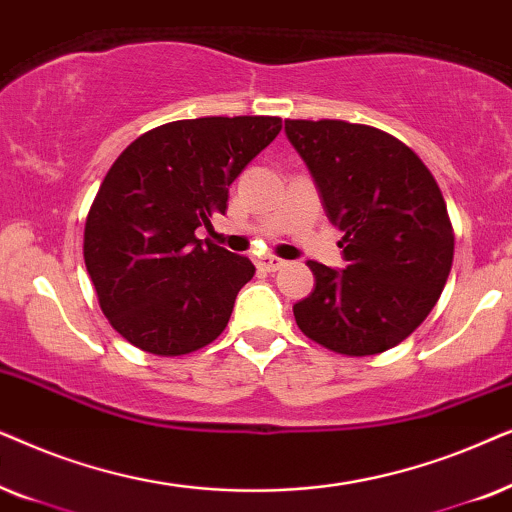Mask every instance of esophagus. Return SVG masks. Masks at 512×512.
<instances>
[{
  "label": "esophagus",
  "mask_w": 512,
  "mask_h": 512,
  "mask_svg": "<svg viewBox=\"0 0 512 512\" xmlns=\"http://www.w3.org/2000/svg\"><path fill=\"white\" fill-rule=\"evenodd\" d=\"M283 267H285V262L281 260V257H274V255L260 257V260H257V269H262V271H278Z\"/></svg>",
  "instance_id": "obj_1"
}]
</instances>
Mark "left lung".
I'll use <instances>...</instances> for the list:
<instances>
[{
  "label": "left lung",
  "mask_w": 512,
  "mask_h": 512,
  "mask_svg": "<svg viewBox=\"0 0 512 512\" xmlns=\"http://www.w3.org/2000/svg\"><path fill=\"white\" fill-rule=\"evenodd\" d=\"M285 135L342 231L346 269L309 262L316 288L292 306L299 330L342 356L398 346L440 299L454 260L445 199L424 161L379 128L285 119Z\"/></svg>",
  "instance_id": "1"
}]
</instances>
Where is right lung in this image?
<instances>
[{"label": "right lung", "instance_id": "1", "mask_svg": "<svg viewBox=\"0 0 512 512\" xmlns=\"http://www.w3.org/2000/svg\"><path fill=\"white\" fill-rule=\"evenodd\" d=\"M278 117L170 121L133 140L107 170L84 229V262L109 325L154 356L215 342L248 257L196 238L227 210L229 185L281 133Z\"/></svg>", "mask_w": 512, "mask_h": 512}]
</instances>
